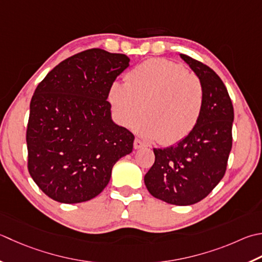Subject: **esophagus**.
I'll list each match as a JSON object with an SVG mask.
<instances>
[{"label": "esophagus", "instance_id": "34e87169", "mask_svg": "<svg viewBox=\"0 0 262 262\" xmlns=\"http://www.w3.org/2000/svg\"><path fill=\"white\" fill-rule=\"evenodd\" d=\"M143 146H145L144 143H143L141 140H138V138H135V141H134V147H135V148H141V147H143Z\"/></svg>", "mask_w": 262, "mask_h": 262}]
</instances>
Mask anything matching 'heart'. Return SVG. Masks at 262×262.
Wrapping results in <instances>:
<instances>
[{"instance_id": "heart-1", "label": "heart", "mask_w": 262, "mask_h": 262, "mask_svg": "<svg viewBox=\"0 0 262 262\" xmlns=\"http://www.w3.org/2000/svg\"><path fill=\"white\" fill-rule=\"evenodd\" d=\"M204 87L196 75L168 59H150L126 75V83L114 81L107 99L117 121L146 140L175 144L191 134L201 118Z\"/></svg>"}]
</instances>
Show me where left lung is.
I'll list each match as a JSON object with an SVG mask.
<instances>
[{"label":"left lung","instance_id":"left-lung-1","mask_svg":"<svg viewBox=\"0 0 262 262\" xmlns=\"http://www.w3.org/2000/svg\"><path fill=\"white\" fill-rule=\"evenodd\" d=\"M201 79L204 106L191 134L176 145L153 148L156 160L144 176L153 196L175 206H191L206 198L226 172L232 150L234 107L220 77L191 56L181 54Z\"/></svg>","mask_w":262,"mask_h":262}]
</instances>
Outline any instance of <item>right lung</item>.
Here are the masks:
<instances>
[{"mask_svg":"<svg viewBox=\"0 0 262 262\" xmlns=\"http://www.w3.org/2000/svg\"><path fill=\"white\" fill-rule=\"evenodd\" d=\"M129 58L90 49L63 60L36 87L26 132L28 171L54 201L79 203L103 191L134 135L111 119L110 85Z\"/></svg>","mask_w":262,"mask_h":262,"instance_id":"right-lung-1","label":"right lung"}]
</instances>
